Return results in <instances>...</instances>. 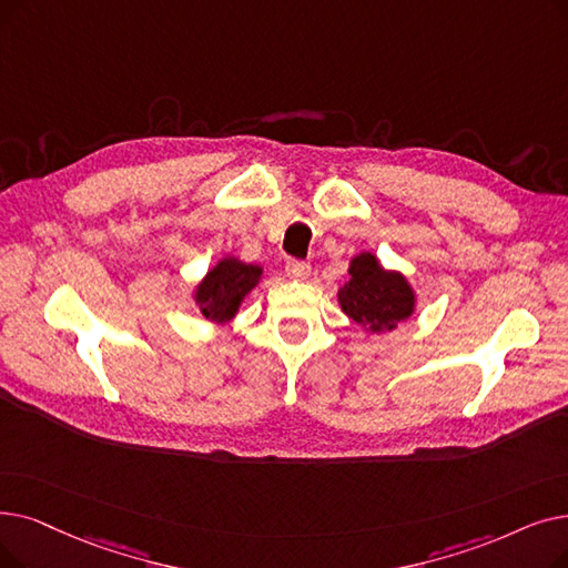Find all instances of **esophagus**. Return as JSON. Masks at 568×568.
I'll return each instance as SVG.
<instances>
[{"label": "esophagus", "instance_id": "34e87169", "mask_svg": "<svg viewBox=\"0 0 568 568\" xmlns=\"http://www.w3.org/2000/svg\"><path fill=\"white\" fill-rule=\"evenodd\" d=\"M285 271H287V276L292 281H306L311 276V264L308 262H300V260H290L285 264Z\"/></svg>", "mask_w": 568, "mask_h": 568}]
</instances>
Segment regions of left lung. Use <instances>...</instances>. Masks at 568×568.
<instances>
[{"label": "left lung", "mask_w": 568, "mask_h": 568, "mask_svg": "<svg viewBox=\"0 0 568 568\" xmlns=\"http://www.w3.org/2000/svg\"><path fill=\"white\" fill-rule=\"evenodd\" d=\"M417 294L397 268H385L378 255L362 251L348 264L338 287V306L366 334L394 332L415 313Z\"/></svg>", "instance_id": "8db88e82"}]
</instances>
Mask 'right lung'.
<instances>
[{"mask_svg":"<svg viewBox=\"0 0 568 568\" xmlns=\"http://www.w3.org/2000/svg\"><path fill=\"white\" fill-rule=\"evenodd\" d=\"M264 268L248 264L234 255H225L215 262L206 276L192 287V302L213 325H227L236 317L243 300L260 285Z\"/></svg>","mask_w":568,"mask_h":568,"instance_id":"right-lung-1","label":"right lung"}]
</instances>
